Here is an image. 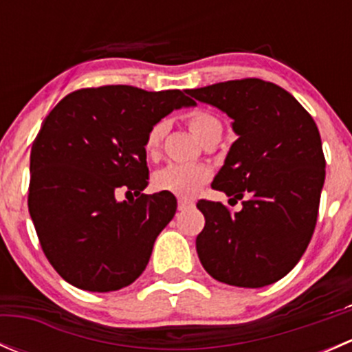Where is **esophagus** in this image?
I'll return each instance as SVG.
<instances>
[{"mask_svg":"<svg viewBox=\"0 0 352 352\" xmlns=\"http://www.w3.org/2000/svg\"><path fill=\"white\" fill-rule=\"evenodd\" d=\"M192 206H194L192 201H187V199H179V211L189 209V208H192Z\"/></svg>","mask_w":352,"mask_h":352,"instance_id":"esophagus-1","label":"esophagus"}]
</instances>
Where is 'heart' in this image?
Wrapping results in <instances>:
<instances>
[{
  "mask_svg": "<svg viewBox=\"0 0 352 352\" xmlns=\"http://www.w3.org/2000/svg\"><path fill=\"white\" fill-rule=\"evenodd\" d=\"M190 131L201 143H204L208 138L214 134H221V124L212 113L197 110L187 117ZM166 126L165 120L156 122L146 134L144 148L150 155H155L158 148L162 146V141L165 138ZM211 179V170L204 165H168L165 168L158 170L153 177V186L156 190L170 192L177 197H192L197 190Z\"/></svg>",
  "mask_w": 352,
  "mask_h": 352,
  "instance_id": "obj_1",
  "label": "heart"
}]
</instances>
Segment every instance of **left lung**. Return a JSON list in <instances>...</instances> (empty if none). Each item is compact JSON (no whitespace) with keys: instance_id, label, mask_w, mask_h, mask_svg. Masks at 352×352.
Here are the masks:
<instances>
[{"instance_id":"left-lung-1","label":"left lung","mask_w":352,"mask_h":352,"mask_svg":"<svg viewBox=\"0 0 352 352\" xmlns=\"http://www.w3.org/2000/svg\"><path fill=\"white\" fill-rule=\"evenodd\" d=\"M232 119L236 141L212 180L228 202L199 201L204 230L196 250L209 276L230 286L262 287L285 278L307 250L325 180L320 133L285 88L269 81H225L186 90Z\"/></svg>"}]
</instances>
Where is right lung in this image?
<instances>
[{
	"label": "right lung",
	"instance_id": "right-lung-1",
	"mask_svg": "<svg viewBox=\"0 0 352 352\" xmlns=\"http://www.w3.org/2000/svg\"><path fill=\"white\" fill-rule=\"evenodd\" d=\"M194 105L180 90L109 85L66 95L45 117L30 151L28 212L45 257L69 285L107 293L143 274L177 211L173 194H143L146 134ZM119 188L137 199L117 201Z\"/></svg>",
	"mask_w": 352,
	"mask_h": 352
}]
</instances>
